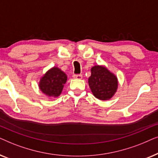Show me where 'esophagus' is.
Returning a JSON list of instances; mask_svg holds the SVG:
<instances>
[{
	"instance_id": "1",
	"label": "esophagus",
	"mask_w": 158,
	"mask_h": 158,
	"mask_svg": "<svg viewBox=\"0 0 158 158\" xmlns=\"http://www.w3.org/2000/svg\"><path fill=\"white\" fill-rule=\"evenodd\" d=\"M73 77L74 79H77V80H81L83 78V75H74Z\"/></svg>"
}]
</instances>
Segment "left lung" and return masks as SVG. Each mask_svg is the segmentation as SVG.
<instances>
[{
  "mask_svg": "<svg viewBox=\"0 0 158 158\" xmlns=\"http://www.w3.org/2000/svg\"><path fill=\"white\" fill-rule=\"evenodd\" d=\"M91 75L88 78V85L96 98L107 101L114 96L118 89V78L106 67L95 65L90 69Z\"/></svg>",
  "mask_w": 158,
  "mask_h": 158,
  "instance_id": "left-lung-1",
  "label": "left lung"
}]
</instances>
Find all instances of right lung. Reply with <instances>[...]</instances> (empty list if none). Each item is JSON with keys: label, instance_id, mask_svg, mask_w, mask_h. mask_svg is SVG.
<instances>
[{"label": "right lung", "instance_id": "add662e5", "mask_svg": "<svg viewBox=\"0 0 158 158\" xmlns=\"http://www.w3.org/2000/svg\"><path fill=\"white\" fill-rule=\"evenodd\" d=\"M68 76L57 67H53L41 77L39 88L47 97L57 98L61 94Z\"/></svg>", "mask_w": 158, "mask_h": 158}]
</instances>
